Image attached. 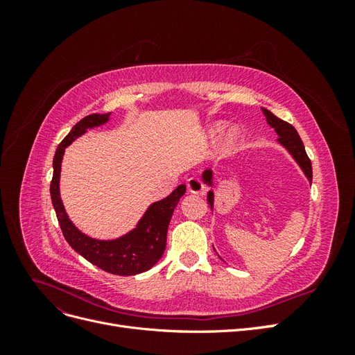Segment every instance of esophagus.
<instances>
[{"instance_id": "34e87169", "label": "esophagus", "mask_w": 355, "mask_h": 355, "mask_svg": "<svg viewBox=\"0 0 355 355\" xmlns=\"http://www.w3.org/2000/svg\"><path fill=\"white\" fill-rule=\"evenodd\" d=\"M187 188L192 194H202L204 192V184L198 178H189L187 180Z\"/></svg>"}]
</instances>
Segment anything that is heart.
I'll use <instances>...</instances> for the list:
<instances>
[{
	"mask_svg": "<svg viewBox=\"0 0 355 355\" xmlns=\"http://www.w3.org/2000/svg\"><path fill=\"white\" fill-rule=\"evenodd\" d=\"M216 130H218V127H216ZM237 132L235 130H231L230 133H228V136L225 137V141H223V144H222V148L225 149V151H230V149H232L234 146H235V144H237Z\"/></svg>",
	"mask_w": 355,
	"mask_h": 355,
	"instance_id": "heart-1",
	"label": "heart"
}]
</instances>
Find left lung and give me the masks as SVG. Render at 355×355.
I'll list each match as a JSON object with an SVG mask.
<instances>
[{
	"label": "left lung",
	"instance_id": "left-lung-1",
	"mask_svg": "<svg viewBox=\"0 0 355 355\" xmlns=\"http://www.w3.org/2000/svg\"><path fill=\"white\" fill-rule=\"evenodd\" d=\"M265 116H266V123L270 124L274 130L278 135V142H280L287 151L292 154V157L296 159V163L300 166V168L304 170L305 176L308 178L309 182H313V167H311V159L308 158L306 153H305V146L300 141V137L296 132V128L288 124L287 121H283L282 118L275 116L272 112H270L268 110L262 108ZM202 180L206 182L207 185H213V171L209 168L202 173ZM213 191H209L207 194V201L210 204V209L213 210Z\"/></svg>",
	"mask_w": 355,
	"mask_h": 355
}]
</instances>
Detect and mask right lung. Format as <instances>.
<instances>
[{
  "instance_id": "right-lung-1",
  "label": "right lung",
  "mask_w": 355,
  "mask_h": 355,
  "mask_svg": "<svg viewBox=\"0 0 355 355\" xmlns=\"http://www.w3.org/2000/svg\"><path fill=\"white\" fill-rule=\"evenodd\" d=\"M110 115L111 114H92L84 116L59 144L55 158H53L50 196L63 237L75 252L110 274L136 275L151 270L163 256L171 214H173L180 197L185 194L187 187L179 185L168 197L151 204L142 219L136 225V228L116 240H94L75 228V225L68 218L65 207H63L59 192L63 153L71 142L87 132V128L98 127L108 121Z\"/></svg>"
}]
</instances>
